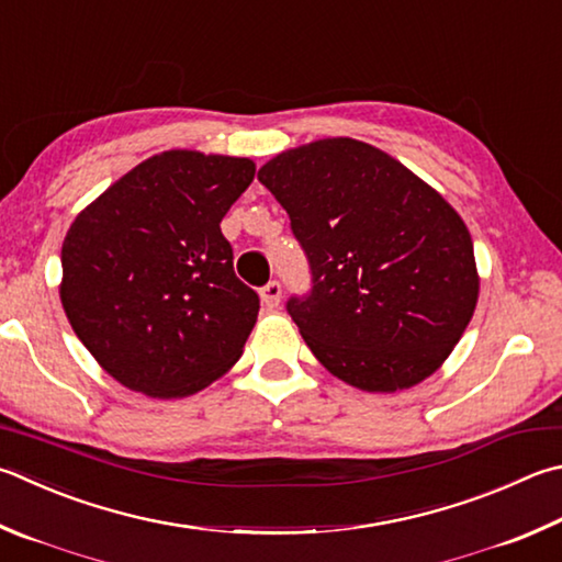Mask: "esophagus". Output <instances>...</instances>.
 Instances as JSON below:
<instances>
[{
    "instance_id": "obj_1",
    "label": "esophagus",
    "mask_w": 562,
    "mask_h": 562,
    "mask_svg": "<svg viewBox=\"0 0 562 562\" xmlns=\"http://www.w3.org/2000/svg\"><path fill=\"white\" fill-rule=\"evenodd\" d=\"M260 300H262V304L268 310H274L280 304V300H282V284L278 282V280H270L268 284H265V288L260 290Z\"/></svg>"
}]
</instances>
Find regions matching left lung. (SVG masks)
Segmentation results:
<instances>
[{
  "label": "left lung",
  "instance_id": "8db88e82",
  "mask_svg": "<svg viewBox=\"0 0 562 562\" xmlns=\"http://www.w3.org/2000/svg\"><path fill=\"white\" fill-rule=\"evenodd\" d=\"M258 179L307 255L312 288L288 312L324 369L369 393L440 369L479 297L472 236L450 203L351 137L282 151Z\"/></svg>",
  "mask_w": 562,
  "mask_h": 562
}]
</instances>
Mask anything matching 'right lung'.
<instances>
[{"label":"right lung","mask_w":562,"mask_h":562,"mask_svg":"<svg viewBox=\"0 0 562 562\" xmlns=\"http://www.w3.org/2000/svg\"><path fill=\"white\" fill-rule=\"evenodd\" d=\"M252 177L250 159L169 149L78 213L60 250V302L122 385L183 397L240 359L260 297L236 278L221 221Z\"/></svg>","instance_id":"obj_1"}]
</instances>
